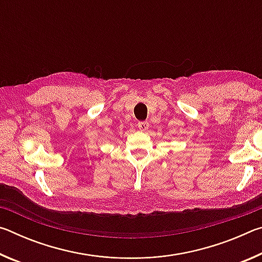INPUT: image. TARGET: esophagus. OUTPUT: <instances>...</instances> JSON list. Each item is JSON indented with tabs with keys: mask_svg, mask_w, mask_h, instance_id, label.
<instances>
[{
	"mask_svg": "<svg viewBox=\"0 0 262 262\" xmlns=\"http://www.w3.org/2000/svg\"><path fill=\"white\" fill-rule=\"evenodd\" d=\"M137 127H139L140 130H147L149 128V123L147 121H142L137 123Z\"/></svg>",
	"mask_w": 262,
	"mask_h": 262,
	"instance_id": "34e87169",
	"label": "esophagus"
}]
</instances>
